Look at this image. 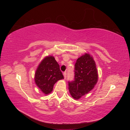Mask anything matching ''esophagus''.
<instances>
[{
  "instance_id": "obj_1",
  "label": "esophagus",
  "mask_w": 130,
  "mask_h": 130,
  "mask_svg": "<svg viewBox=\"0 0 130 130\" xmlns=\"http://www.w3.org/2000/svg\"><path fill=\"white\" fill-rule=\"evenodd\" d=\"M63 76H64V78L65 79L66 77H67V72H63Z\"/></svg>"
}]
</instances>
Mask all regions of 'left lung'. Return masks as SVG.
<instances>
[{"instance_id":"1","label":"left lung","mask_w":130,"mask_h":130,"mask_svg":"<svg viewBox=\"0 0 130 130\" xmlns=\"http://www.w3.org/2000/svg\"><path fill=\"white\" fill-rule=\"evenodd\" d=\"M74 72V80L68 81V85L71 96L78 100L91 91L98 81V71L93 58L87 53L78 58Z\"/></svg>"}]
</instances>
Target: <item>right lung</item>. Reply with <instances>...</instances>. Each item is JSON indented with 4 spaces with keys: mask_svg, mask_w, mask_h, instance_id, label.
Segmentation results:
<instances>
[{
    "mask_svg": "<svg viewBox=\"0 0 130 130\" xmlns=\"http://www.w3.org/2000/svg\"><path fill=\"white\" fill-rule=\"evenodd\" d=\"M63 78L60 65L52 56L46 57L42 61L35 74L36 84L45 94L50 93L54 84Z\"/></svg>",
    "mask_w": 130,
    "mask_h": 130,
    "instance_id": "1",
    "label": "right lung"
}]
</instances>
